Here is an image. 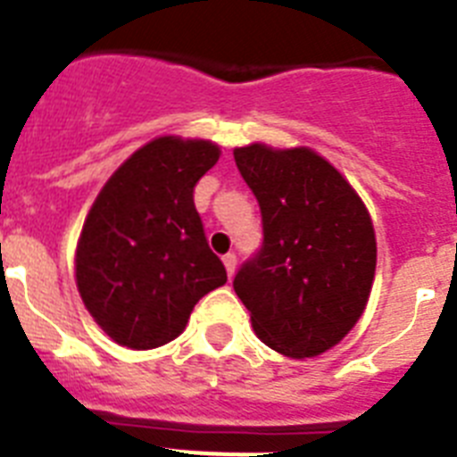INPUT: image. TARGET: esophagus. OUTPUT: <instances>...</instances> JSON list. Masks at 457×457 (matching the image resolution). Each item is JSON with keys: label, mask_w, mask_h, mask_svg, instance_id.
I'll return each mask as SVG.
<instances>
[{"label": "esophagus", "mask_w": 457, "mask_h": 457, "mask_svg": "<svg viewBox=\"0 0 457 457\" xmlns=\"http://www.w3.org/2000/svg\"><path fill=\"white\" fill-rule=\"evenodd\" d=\"M224 265H226V272H228V277H233V272H236L237 268V256L233 252H228L224 256Z\"/></svg>", "instance_id": "obj_1"}]
</instances>
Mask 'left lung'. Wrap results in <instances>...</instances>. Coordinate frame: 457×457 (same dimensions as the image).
<instances>
[{
    "label": "left lung",
    "instance_id": "8db88e82",
    "mask_svg": "<svg viewBox=\"0 0 457 457\" xmlns=\"http://www.w3.org/2000/svg\"><path fill=\"white\" fill-rule=\"evenodd\" d=\"M237 171L261 208L263 245L233 288L258 338L286 357H316L364 313L375 233L348 180L309 148H236Z\"/></svg>",
    "mask_w": 457,
    "mask_h": 457
}]
</instances>
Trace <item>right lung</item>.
Listing matches in <instances>:
<instances>
[{
    "instance_id": "obj_1",
    "label": "right lung",
    "mask_w": 457,
    "mask_h": 457,
    "mask_svg": "<svg viewBox=\"0 0 457 457\" xmlns=\"http://www.w3.org/2000/svg\"><path fill=\"white\" fill-rule=\"evenodd\" d=\"M220 160L210 141L160 137L128 157L93 204L78 245V288L120 345L173 341L194 304L226 284L194 187Z\"/></svg>"
}]
</instances>
